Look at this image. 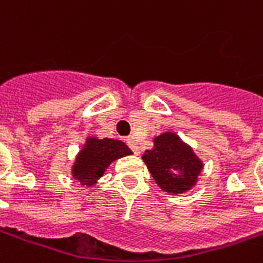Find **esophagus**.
<instances>
[{"mask_svg":"<svg viewBox=\"0 0 263 263\" xmlns=\"http://www.w3.org/2000/svg\"><path fill=\"white\" fill-rule=\"evenodd\" d=\"M125 142H127L128 147H129V148H131V150L136 154V155H138V154H140V147L138 146V143H136L135 139L127 138V139H125Z\"/></svg>","mask_w":263,"mask_h":263,"instance_id":"34e87169","label":"esophagus"}]
</instances>
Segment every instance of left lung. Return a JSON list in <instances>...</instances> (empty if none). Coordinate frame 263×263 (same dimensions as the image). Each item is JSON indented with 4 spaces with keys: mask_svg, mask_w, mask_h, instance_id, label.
Masks as SVG:
<instances>
[{
    "mask_svg": "<svg viewBox=\"0 0 263 263\" xmlns=\"http://www.w3.org/2000/svg\"><path fill=\"white\" fill-rule=\"evenodd\" d=\"M142 159L163 192L182 194L196 185L202 161L176 132H163L154 138V147L146 150Z\"/></svg>",
    "mask_w": 263,
    "mask_h": 263,
    "instance_id": "1",
    "label": "left lung"
}]
</instances>
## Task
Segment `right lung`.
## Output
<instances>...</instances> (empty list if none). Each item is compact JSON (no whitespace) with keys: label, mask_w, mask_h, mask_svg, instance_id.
I'll return each mask as SVG.
<instances>
[{"label":"right lung","mask_w":263,"mask_h":263,"mask_svg":"<svg viewBox=\"0 0 263 263\" xmlns=\"http://www.w3.org/2000/svg\"><path fill=\"white\" fill-rule=\"evenodd\" d=\"M131 154L132 151L121 140L89 136L76 157L71 174L74 180L80 181L83 186H93L113 161Z\"/></svg>","instance_id":"1"}]
</instances>
